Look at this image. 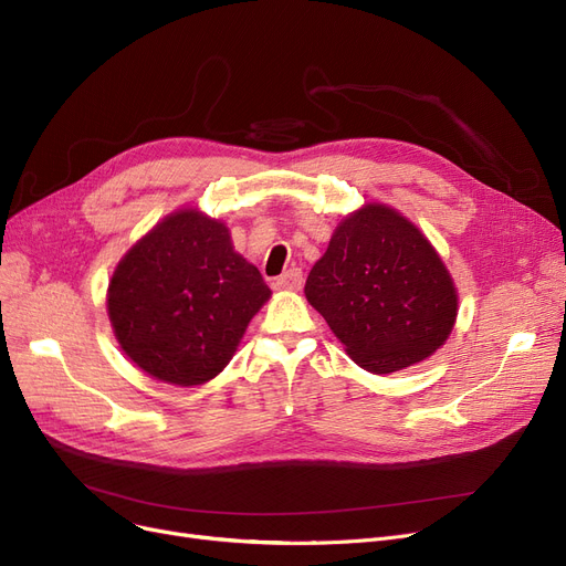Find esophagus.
Wrapping results in <instances>:
<instances>
[{"mask_svg":"<svg viewBox=\"0 0 566 566\" xmlns=\"http://www.w3.org/2000/svg\"><path fill=\"white\" fill-rule=\"evenodd\" d=\"M275 286L284 289V291H301L303 289V271L301 268H289L284 275H280L275 280Z\"/></svg>","mask_w":566,"mask_h":566,"instance_id":"1","label":"esophagus"}]
</instances>
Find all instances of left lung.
I'll return each mask as SVG.
<instances>
[{
    "instance_id": "left-lung-1",
    "label": "left lung",
    "mask_w": 566,
    "mask_h": 566,
    "mask_svg": "<svg viewBox=\"0 0 566 566\" xmlns=\"http://www.w3.org/2000/svg\"><path fill=\"white\" fill-rule=\"evenodd\" d=\"M305 295L350 358L374 374L429 358L457 318L448 268L418 229L380 203L337 227Z\"/></svg>"
}]
</instances>
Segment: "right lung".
<instances>
[{
  "mask_svg": "<svg viewBox=\"0 0 566 566\" xmlns=\"http://www.w3.org/2000/svg\"><path fill=\"white\" fill-rule=\"evenodd\" d=\"M271 298L229 229L195 211L174 213L116 265L107 293L114 335L148 376L201 385L218 376L248 323Z\"/></svg>",
  "mask_w": 566,
  "mask_h": 566,
  "instance_id": "1",
  "label": "right lung"
}]
</instances>
